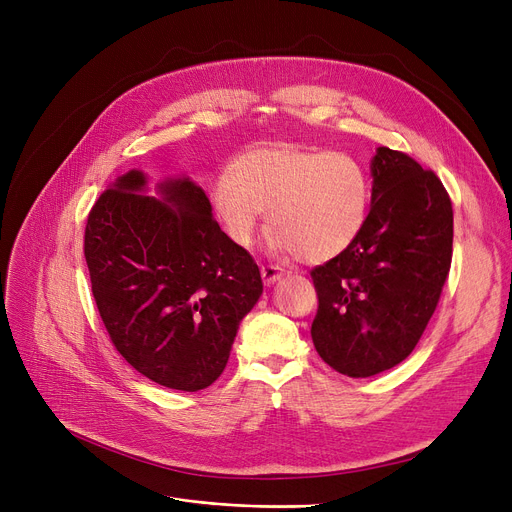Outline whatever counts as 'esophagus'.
<instances>
[{
    "label": "esophagus",
    "instance_id": "34e87169",
    "mask_svg": "<svg viewBox=\"0 0 512 512\" xmlns=\"http://www.w3.org/2000/svg\"><path fill=\"white\" fill-rule=\"evenodd\" d=\"M284 274L286 272L282 270V267H278V265H265V267H261V278H263L265 286L276 284Z\"/></svg>",
    "mask_w": 512,
    "mask_h": 512
}]
</instances>
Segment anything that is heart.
<instances>
[{
    "instance_id": "heart-1",
    "label": "heart",
    "mask_w": 512,
    "mask_h": 512,
    "mask_svg": "<svg viewBox=\"0 0 512 512\" xmlns=\"http://www.w3.org/2000/svg\"><path fill=\"white\" fill-rule=\"evenodd\" d=\"M209 205L234 245H253L267 211L276 226L267 238L272 253L324 263L363 232L371 182L348 153L272 143L238 155L232 176L211 184Z\"/></svg>"
}]
</instances>
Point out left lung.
I'll return each instance as SVG.
<instances>
[{"label": "left lung", "mask_w": 512, "mask_h": 512, "mask_svg": "<svg viewBox=\"0 0 512 512\" xmlns=\"http://www.w3.org/2000/svg\"><path fill=\"white\" fill-rule=\"evenodd\" d=\"M371 209L359 238L311 272L315 351L348 378L392 369L432 319L452 259V203L413 157L378 147Z\"/></svg>", "instance_id": "1"}]
</instances>
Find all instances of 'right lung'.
<instances>
[{
	"instance_id": "add662e5",
	"label": "right lung",
	"mask_w": 512,
	"mask_h": 512,
	"mask_svg": "<svg viewBox=\"0 0 512 512\" xmlns=\"http://www.w3.org/2000/svg\"><path fill=\"white\" fill-rule=\"evenodd\" d=\"M128 170L93 205L85 259L99 315L118 353L151 382L197 392L220 378L263 282L222 232L203 188Z\"/></svg>"
}]
</instances>
